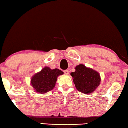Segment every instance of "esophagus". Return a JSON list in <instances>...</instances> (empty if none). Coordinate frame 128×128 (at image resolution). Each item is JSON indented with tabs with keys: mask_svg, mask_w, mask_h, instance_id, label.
Wrapping results in <instances>:
<instances>
[{
	"mask_svg": "<svg viewBox=\"0 0 128 128\" xmlns=\"http://www.w3.org/2000/svg\"><path fill=\"white\" fill-rule=\"evenodd\" d=\"M64 73L66 74H69V70H68V69H66V70H64Z\"/></svg>",
	"mask_w": 128,
	"mask_h": 128,
	"instance_id": "obj_1",
	"label": "esophagus"
}]
</instances>
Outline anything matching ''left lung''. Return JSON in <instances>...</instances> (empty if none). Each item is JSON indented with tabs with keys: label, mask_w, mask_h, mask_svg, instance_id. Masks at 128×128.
<instances>
[{
	"label": "left lung",
	"mask_w": 128,
	"mask_h": 128,
	"mask_svg": "<svg viewBox=\"0 0 128 128\" xmlns=\"http://www.w3.org/2000/svg\"><path fill=\"white\" fill-rule=\"evenodd\" d=\"M76 71L70 73L76 88L79 92L89 94L99 85L100 77L99 73L93 69L80 64L75 68Z\"/></svg>",
	"instance_id": "1"
}]
</instances>
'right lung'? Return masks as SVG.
Wrapping results in <instances>:
<instances>
[{
    "label": "right lung",
    "instance_id": "add662e5",
    "mask_svg": "<svg viewBox=\"0 0 128 128\" xmlns=\"http://www.w3.org/2000/svg\"><path fill=\"white\" fill-rule=\"evenodd\" d=\"M62 74L63 72L59 69H51L48 67H45L33 76L31 80V85L36 92L44 94L53 89L57 77Z\"/></svg>",
    "mask_w": 128,
    "mask_h": 128
}]
</instances>
